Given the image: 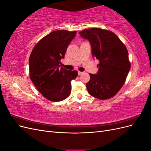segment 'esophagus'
Wrapping results in <instances>:
<instances>
[{"label":"esophagus","mask_w":151,"mask_h":151,"mask_svg":"<svg viewBox=\"0 0 151 151\" xmlns=\"http://www.w3.org/2000/svg\"><path fill=\"white\" fill-rule=\"evenodd\" d=\"M83 73H84L83 72H80V71H79V72H78V75H79V76H80V75H82V74H83Z\"/></svg>","instance_id":"obj_1"}]
</instances>
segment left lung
<instances>
[{
  "mask_svg": "<svg viewBox=\"0 0 151 151\" xmlns=\"http://www.w3.org/2000/svg\"><path fill=\"white\" fill-rule=\"evenodd\" d=\"M79 34L89 41L93 56L99 61L97 74H89L86 84L89 93L101 100L112 98L124 84L130 69L126 47L111 31L93 28Z\"/></svg>",
  "mask_w": 151,
  "mask_h": 151,
  "instance_id": "left-lung-1",
  "label": "left lung"
}]
</instances>
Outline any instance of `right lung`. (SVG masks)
Instances as JSON below:
<instances>
[{
    "instance_id": "add662e5",
    "label": "right lung",
    "mask_w": 151,
    "mask_h": 151,
    "mask_svg": "<svg viewBox=\"0 0 151 151\" xmlns=\"http://www.w3.org/2000/svg\"><path fill=\"white\" fill-rule=\"evenodd\" d=\"M76 31L57 30L41 39L32 50L29 59L30 79L36 89L47 99L60 101L71 92V81L76 70L60 67L67 48L75 38Z\"/></svg>"
}]
</instances>
